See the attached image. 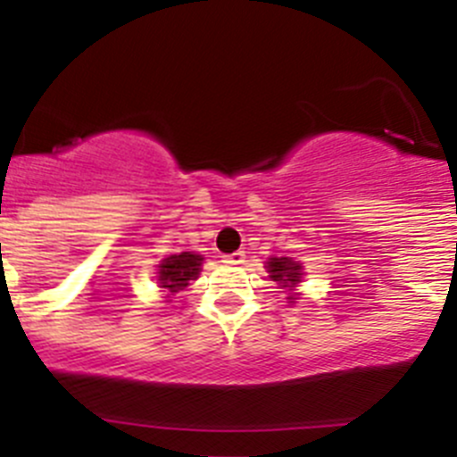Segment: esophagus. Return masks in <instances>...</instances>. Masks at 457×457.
<instances>
[{
	"mask_svg": "<svg viewBox=\"0 0 457 457\" xmlns=\"http://www.w3.org/2000/svg\"><path fill=\"white\" fill-rule=\"evenodd\" d=\"M224 263L226 265H242L245 263V252L228 253V256H224Z\"/></svg>",
	"mask_w": 457,
	"mask_h": 457,
	"instance_id": "1",
	"label": "esophagus"
}]
</instances>
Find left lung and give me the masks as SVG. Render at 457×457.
Instances as JSON below:
<instances>
[{
    "label": "left lung",
    "instance_id": "obj_1",
    "mask_svg": "<svg viewBox=\"0 0 457 457\" xmlns=\"http://www.w3.org/2000/svg\"><path fill=\"white\" fill-rule=\"evenodd\" d=\"M265 268H268L272 281L288 290H293L302 281V263L290 261V258H270ZM288 300H295V295H288Z\"/></svg>",
    "mask_w": 457,
    "mask_h": 457
}]
</instances>
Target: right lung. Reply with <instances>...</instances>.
Returning a JSON list of instances; mask_svg holds the SVG:
<instances>
[{"mask_svg": "<svg viewBox=\"0 0 457 457\" xmlns=\"http://www.w3.org/2000/svg\"><path fill=\"white\" fill-rule=\"evenodd\" d=\"M201 263H204V256L194 252L173 253V256L164 258L162 263H160V272H157L160 288H167L169 295L185 290L189 281L199 277Z\"/></svg>", "mask_w": 457, "mask_h": 457, "instance_id": "right-lung-1", "label": "right lung"}]
</instances>
